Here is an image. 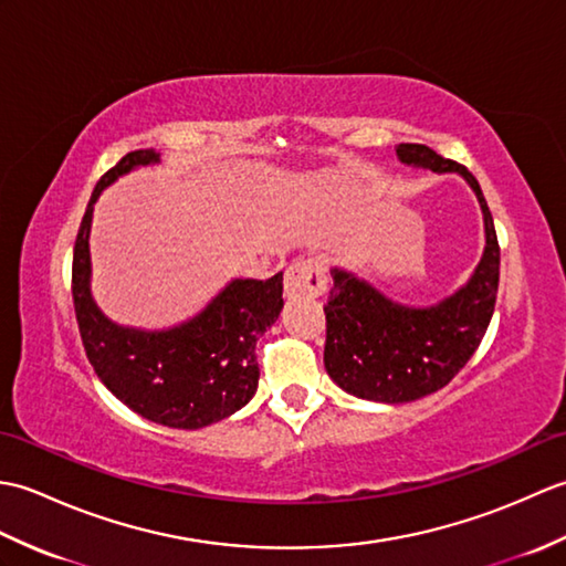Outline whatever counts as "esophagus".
Returning <instances> with one entry per match:
<instances>
[{
  "label": "esophagus",
  "instance_id": "1",
  "mask_svg": "<svg viewBox=\"0 0 566 566\" xmlns=\"http://www.w3.org/2000/svg\"><path fill=\"white\" fill-rule=\"evenodd\" d=\"M328 286L326 268L318 258L294 260L284 272V294L286 296H321Z\"/></svg>",
  "mask_w": 566,
  "mask_h": 566
}]
</instances>
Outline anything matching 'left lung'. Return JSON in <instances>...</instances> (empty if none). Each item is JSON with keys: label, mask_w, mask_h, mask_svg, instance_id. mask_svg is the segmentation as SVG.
<instances>
[{"label": "left lung", "mask_w": 566, "mask_h": 566, "mask_svg": "<svg viewBox=\"0 0 566 566\" xmlns=\"http://www.w3.org/2000/svg\"><path fill=\"white\" fill-rule=\"evenodd\" d=\"M399 160L432 172H457L482 203L486 245L460 292L428 308L391 302L353 272L333 268L323 363L331 379L357 399L408 403L442 389L476 353L494 316L501 250L476 177L420 143H401Z\"/></svg>", "instance_id": "obj_1"}]
</instances>
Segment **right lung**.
Instances as JSON below:
<instances>
[{"instance_id": "obj_1", "label": "right lung", "mask_w": 566, "mask_h": 566, "mask_svg": "<svg viewBox=\"0 0 566 566\" xmlns=\"http://www.w3.org/2000/svg\"><path fill=\"white\" fill-rule=\"evenodd\" d=\"M160 163L153 148L124 155L92 191L72 255V302L84 353L102 384L130 411L179 430H197L243 408L258 391L255 345L280 318L282 272L233 280L182 326L138 331L116 326L90 292V228L102 189L134 167Z\"/></svg>"}]
</instances>
